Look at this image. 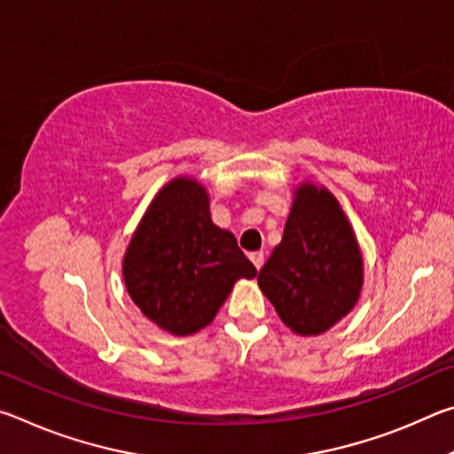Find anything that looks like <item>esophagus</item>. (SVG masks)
Segmentation results:
<instances>
[{
    "instance_id": "esophagus-1",
    "label": "esophagus",
    "mask_w": 454,
    "mask_h": 454,
    "mask_svg": "<svg viewBox=\"0 0 454 454\" xmlns=\"http://www.w3.org/2000/svg\"><path fill=\"white\" fill-rule=\"evenodd\" d=\"M250 260H252V264L256 266V270H260V268H262V264H264V252H262V250H260V252H252Z\"/></svg>"
}]
</instances>
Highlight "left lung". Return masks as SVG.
<instances>
[{"label": "left lung", "instance_id": "8db88e82", "mask_svg": "<svg viewBox=\"0 0 454 454\" xmlns=\"http://www.w3.org/2000/svg\"><path fill=\"white\" fill-rule=\"evenodd\" d=\"M363 282V252L338 200L298 184L282 242L258 272L260 290L292 333L318 336L355 309Z\"/></svg>", "mask_w": 454, "mask_h": 454}]
</instances>
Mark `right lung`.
I'll list each match as a JSON object with an SVG mask.
<instances>
[{
	"label": "right lung",
	"instance_id": "add662e5",
	"mask_svg": "<svg viewBox=\"0 0 454 454\" xmlns=\"http://www.w3.org/2000/svg\"><path fill=\"white\" fill-rule=\"evenodd\" d=\"M121 274L145 318L174 336H188L208 326L234 284L254 278L256 268L234 234L212 222L204 184L178 176L144 212Z\"/></svg>",
	"mask_w": 454,
	"mask_h": 454
}]
</instances>
